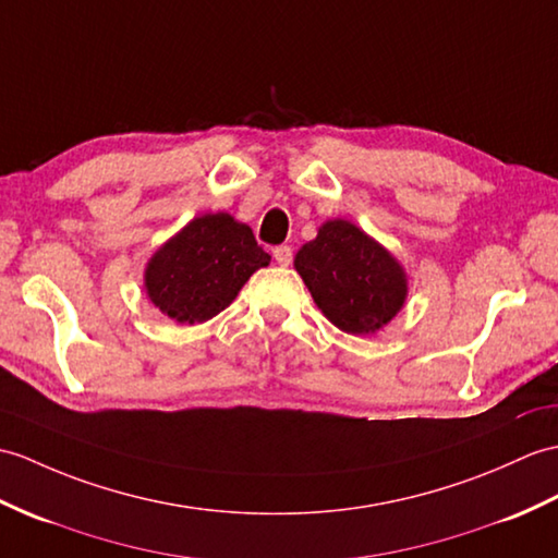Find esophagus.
Segmentation results:
<instances>
[{"label": "esophagus", "instance_id": "obj_1", "mask_svg": "<svg viewBox=\"0 0 558 558\" xmlns=\"http://www.w3.org/2000/svg\"><path fill=\"white\" fill-rule=\"evenodd\" d=\"M274 256L280 266H290L292 264V247H288V244H280V247L274 250Z\"/></svg>", "mask_w": 558, "mask_h": 558}]
</instances>
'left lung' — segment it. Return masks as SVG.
<instances>
[{"instance_id": "left-lung-1", "label": "left lung", "mask_w": 558, "mask_h": 558, "mask_svg": "<svg viewBox=\"0 0 558 558\" xmlns=\"http://www.w3.org/2000/svg\"><path fill=\"white\" fill-rule=\"evenodd\" d=\"M294 270L320 314L349 335L383 330L409 296L397 256L347 218H330L294 254Z\"/></svg>"}]
</instances>
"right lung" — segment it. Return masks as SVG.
<instances>
[{"label": "right lung", "mask_w": 558, "mask_h": 558, "mask_svg": "<svg viewBox=\"0 0 558 558\" xmlns=\"http://www.w3.org/2000/svg\"><path fill=\"white\" fill-rule=\"evenodd\" d=\"M270 256L247 223L226 211L202 214L168 238L145 266V292L175 323H204L235 302Z\"/></svg>", "instance_id": "add662e5"}]
</instances>
